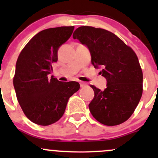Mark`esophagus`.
Masks as SVG:
<instances>
[{
	"instance_id": "34e87169",
	"label": "esophagus",
	"mask_w": 158,
	"mask_h": 158,
	"mask_svg": "<svg viewBox=\"0 0 158 158\" xmlns=\"http://www.w3.org/2000/svg\"><path fill=\"white\" fill-rule=\"evenodd\" d=\"M79 84H80V86L82 87V88H83V87L86 86L87 85V84L85 83V82H79Z\"/></svg>"
}]
</instances>
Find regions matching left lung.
<instances>
[{"mask_svg":"<svg viewBox=\"0 0 158 158\" xmlns=\"http://www.w3.org/2000/svg\"><path fill=\"white\" fill-rule=\"evenodd\" d=\"M73 37L86 46L91 63L102 69L100 73L107 81L104 91L90 85L95 93L89 105L92 116L108 126L125 122L142 95L143 73L137 55L115 34L101 28L80 27Z\"/></svg>","mask_w":158,"mask_h":158,"instance_id":"left-lung-1","label":"left lung"}]
</instances>
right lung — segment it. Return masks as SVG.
Instances as JSON below:
<instances>
[{
    "instance_id": "right-lung-1",
    "label": "right lung",
    "mask_w": 158,
    "mask_h": 158,
    "mask_svg": "<svg viewBox=\"0 0 158 158\" xmlns=\"http://www.w3.org/2000/svg\"><path fill=\"white\" fill-rule=\"evenodd\" d=\"M74 27L49 28L27 43L16 63L14 87L20 107L32 122L47 126L61 118L68 100L80 88L77 82H60L49 74L57 52Z\"/></svg>"
}]
</instances>
